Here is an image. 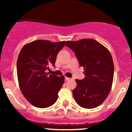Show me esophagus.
I'll return each instance as SVG.
<instances>
[{"mask_svg":"<svg viewBox=\"0 0 132 132\" xmlns=\"http://www.w3.org/2000/svg\"><path fill=\"white\" fill-rule=\"evenodd\" d=\"M65 80H70V78L66 77H65Z\"/></svg>","mask_w":132,"mask_h":132,"instance_id":"34e87169","label":"esophagus"}]
</instances>
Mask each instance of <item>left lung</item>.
Here are the masks:
<instances>
[{
  "label": "left lung",
  "instance_id": "obj_1",
  "mask_svg": "<svg viewBox=\"0 0 132 132\" xmlns=\"http://www.w3.org/2000/svg\"><path fill=\"white\" fill-rule=\"evenodd\" d=\"M65 45L74 52L85 77L76 79L73 94L77 103L85 108H94L104 101L109 94L114 77V63L104 46L93 39L67 41Z\"/></svg>",
  "mask_w": 132,
  "mask_h": 132
}]
</instances>
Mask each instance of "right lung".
Here are the masks:
<instances>
[{"instance_id":"add662e5","label":"right lung","mask_w":132,"mask_h":132,"mask_svg":"<svg viewBox=\"0 0 132 132\" xmlns=\"http://www.w3.org/2000/svg\"><path fill=\"white\" fill-rule=\"evenodd\" d=\"M65 44L36 40L24 45L18 55L16 68L20 88L34 106L47 108L57 100L65 78L47 71L50 65L55 67L56 57Z\"/></svg>"}]
</instances>
